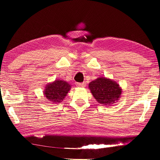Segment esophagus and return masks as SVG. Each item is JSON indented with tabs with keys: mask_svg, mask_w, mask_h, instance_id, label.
<instances>
[{
	"mask_svg": "<svg viewBox=\"0 0 160 160\" xmlns=\"http://www.w3.org/2000/svg\"><path fill=\"white\" fill-rule=\"evenodd\" d=\"M76 86L78 87H84V83H76Z\"/></svg>",
	"mask_w": 160,
	"mask_h": 160,
	"instance_id": "obj_1",
	"label": "esophagus"
}]
</instances>
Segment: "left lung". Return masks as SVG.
<instances>
[{
  "label": "left lung",
  "mask_w": 160,
  "mask_h": 160,
  "mask_svg": "<svg viewBox=\"0 0 160 160\" xmlns=\"http://www.w3.org/2000/svg\"><path fill=\"white\" fill-rule=\"evenodd\" d=\"M89 88L98 103L110 105L120 98L122 89L115 81L107 78L100 77L89 84Z\"/></svg>",
  "instance_id": "8db88e82"
}]
</instances>
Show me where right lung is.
I'll return each instance as SVG.
<instances>
[{"label": "right lung", "mask_w": 160, "mask_h": 160, "mask_svg": "<svg viewBox=\"0 0 160 160\" xmlns=\"http://www.w3.org/2000/svg\"><path fill=\"white\" fill-rule=\"evenodd\" d=\"M71 85L66 81L56 80L52 83H49L44 90V95L53 103H60L65 98L71 89Z\"/></svg>", "instance_id": "right-lung-1"}]
</instances>
